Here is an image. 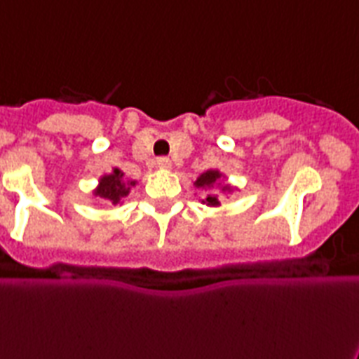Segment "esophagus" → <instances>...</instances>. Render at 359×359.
<instances>
[{"label": "esophagus", "instance_id": "1", "mask_svg": "<svg viewBox=\"0 0 359 359\" xmlns=\"http://www.w3.org/2000/svg\"><path fill=\"white\" fill-rule=\"evenodd\" d=\"M156 165H158L160 170H170V168H171V160L170 158H164V156H162V158L156 160Z\"/></svg>", "mask_w": 359, "mask_h": 359}]
</instances>
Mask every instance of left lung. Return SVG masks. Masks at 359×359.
<instances>
[{
	"instance_id": "obj_1",
	"label": "left lung",
	"mask_w": 359,
	"mask_h": 359,
	"mask_svg": "<svg viewBox=\"0 0 359 359\" xmlns=\"http://www.w3.org/2000/svg\"><path fill=\"white\" fill-rule=\"evenodd\" d=\"M221 179H223V175L219 173L217 170H210L206 171V173H203L199 177V179L195 180L194 184L195 188H201L205 189V199H203V203L208 206H219V199H221V194L219 191H232V188H230L229 184H221ZM217 187H221V190H217Z\"/></svg>"
}]
</instances>
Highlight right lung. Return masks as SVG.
<instances>
[{
  "instance_id": "1",
  "label": "right lung",
  "mask_w": 359,
  "mask_h": 359,
  "mask_svg": "<svg viewBox=\"0 0 359 359\" xmlns=\"http://www.w3.org/2000/svg\"><path fill=\"white\" fill-rule=\"evenodd\" d=\"M130 186H134V182H125L123 173L116 168L112 173L103 175L99 179V184L94 189V195L104 201H109L112 205H119L129 195Z\"/></svg>"
}]
</instances>
